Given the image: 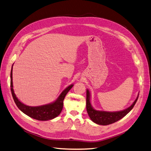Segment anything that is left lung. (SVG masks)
I'll list each match as a JSON object with an SVG mask.
<instances>
[{
  "label": "left lung",
  "instance_id": "8db88e82",
  "mask_svg": "<svg viewBox=\"0 0 151 151\" xmlns=\"http://www.w3.org/2000/svg\"><path fill=\"white\" fill-rule=\"evenodd\" d=\"M139 96L134 101L131 106L127 109L120 111L109 112L104 111H98L94 109L90 103V93L88 89L86 91V109L88 115L91 120L93 122L97 123L98 125H107L111 124L118 120L122 119L126 115H127L134 108L137 101Z\"/></svg>",
  "mask_w": 151,
  "mask_h": 151
}]
</instances>
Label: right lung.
Instances as JSON below:
<instances>
[{
	"label": "right lung",
	"mask_w": 151,
	"mask_h": 151,
	"mask_svg": "<svg viewBox=\"0 0 151 151\" xmlns=\"http://www.w3.org/2000/svg\"><path fill=\"white\" fill-rule=\"evenodd\" d=\"M73 87V84H71L62 91V93L59 96L58 99L55 101L43 105V106H29L27 105L22 103L19 99L16 96V94L14 92L13 85H12V67L11 71V91L16 106L18 107L21 111L23 112L26 115L29 116V117L34 118V119L40 120V121H46L52 120L60 115L61 113L63 105V99H64L66 94L70 89Z\"/></svg>",
	"instance_id": "add662e5"
}]
</instances>
